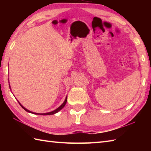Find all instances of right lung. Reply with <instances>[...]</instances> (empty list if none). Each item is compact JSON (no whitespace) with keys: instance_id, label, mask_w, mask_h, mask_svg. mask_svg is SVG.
<instances>
[{"instance_id":"1","label":"right lung","mask_w":151,"mask_h":151,"mask_svg":"<svg viewBox=\"0 0 151 151\" xmlns=\"http://www.w3.org/2000/svg\"><path fill=\"white\" fill-rule=\"evenodd\" d=\"M67 97H66L65 100V101H64L62 105H61L60 107L56 109V110H54V111H51V112H49V113H45V114H37V113H33V112H32V111H29V110H28L27 109H26V108H24V107L22 106V105H21L20 103H19V104H20V105L21 106V107H22V108H23L24 110H26V111H28V112H30V113H33V114H38V115H52V114H54L57 113V112H58L60 110H62V108H63L64 106H65V105L66 102H67Z\"/></svg>"}]
</instances>
